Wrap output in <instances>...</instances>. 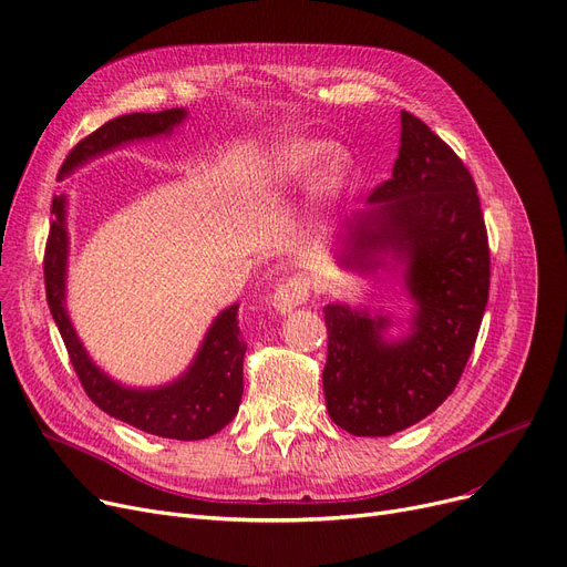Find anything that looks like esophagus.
<instances>
[{
	"label": "esophagus",
	"mask_w": 567,
	"mask_h": 567,
	"mask_svg": "<svg viewBox=\"0 0 567 567\" xmlns=\"http://www.w3.org/2000/svg\"><path fill=\"white\" fill-rule=\"evenodd\" d=\"M308 297H310V282H308L303 276H291V278L282 280V282L276 287L274 308H276L280 315H287V312H291L297 306L306 303Z\"/></svg>",
	"instance_id": "obj_1"
}]
</instances>
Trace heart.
Listing matches in <instances>:
<instances>
[{"label":"heart","mask_w":567,"mask_h":567,"mask_svg":"<svg viewBox=\"0 0 567 567\" xmlns=\"http://www.w3.org/2000/svg\"><path fill=\"white\" fill-rule=\"evenodd\" d=\"M312 172V185L319 196H336L352 174V155L342 145H327L317 138L293 136L280 141L266 157L264 176L274 187H287L303 181Z\"/></svg>","instance_id":"1"}]
</instances>
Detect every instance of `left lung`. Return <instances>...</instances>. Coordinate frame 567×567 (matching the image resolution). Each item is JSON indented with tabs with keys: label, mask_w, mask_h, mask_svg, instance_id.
Wrapping results in <instances>:
<instances>
[{
	"label": "left lung",
	"mask_w": 567,
	"mask_h": 567,
	"mask_svg": "<svg viewBox=\"0 0 567 567\" xmlns=\"http://www.w3.org/2000/svg\"><path fill=\"white\" fill-rule=\"evenodd\" d=\"M368 204L344 223L354 252L344 264L375 268V252L401 261L414 303L410 333L384 340L386 315L329 303L322 382L340 429L382 437L422 422L458 384L488 301L491 261L471 171L408 111L393 176Z\"/></svg>",
	"instance_id": "left-lung-1"
}]
</instances>
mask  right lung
<instances>
[{
	"label": "right lung",
	"instance_id": "add662e5",
	"mask_svg": "<svg viewBox=\"0 0 567 567\" xmlns=\"http://www.w3.org/2000/svg\"><path fill=\"white\" fill-rule=\"evenodd\" d=\"M185 109H168L159 113H132L109 120L106 125L73 147L62 164L60 178L122 143L171 134L185 120ZM51 213L55 217L43 255L45 299L66 344L73 371H76L90 401L106 414L115 416V420L159 437L204 440L223 431L236 416L243 396V357L248 344L240 338L236 315L238 306L234 303L215 317L199 352L176 382L157 389L122 386L92 363L71 327L64 303L69 255L64 194L55 196Z\"/></svg>",
	"mask_w": 567,
	"mask_h": 567
}]
</instances>
